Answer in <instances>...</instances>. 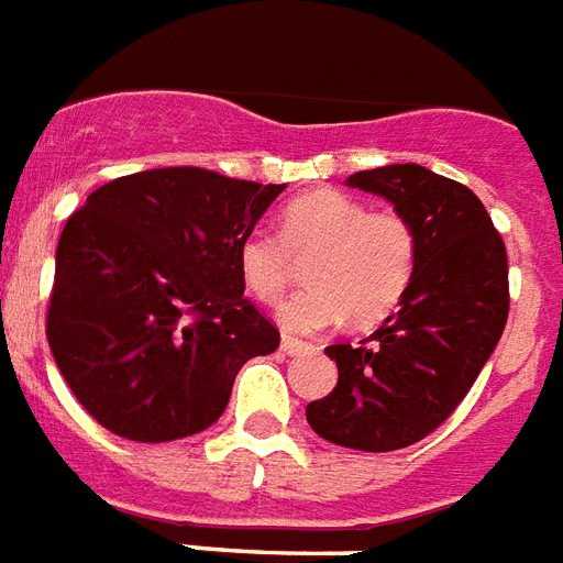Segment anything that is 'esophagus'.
Masks as SVG:
<instances>
[{"label": "esophagus", "mask_w": 563, "mask_h": 563, "mask_svg": "<svg viewBox=\"0 0 563 563\" xmlns=\"http://www.w3.org/2000/svg\"><path fill=\"white\" fill-rule=\"evenodd\" d=\"M283 353H289V356H298V353H307L312 351V344L300 342V339H295V335H283Z\"/></svg>", "instance_id": "1"}]
</instances>
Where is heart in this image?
Masks as SVG:
<instances>
[{"label": "heart", "instance_id": "1", "mask_svg": "<svg viewBox=\"0 0 563 563\" xmlns=\"http://www.w3.org/2000/svg\"><path fill=\"white\" fill-rule=\"evenodd\" d=\"M307 263L309 286L280 309L295 333H318L351 316L374 324L400 307L418 265V233L397 210L368 203L339 189H312L286 203L280 236L251 230L236 251L247 291L277 303Z\"/></svg>", "mask_w": 563, "mask_h": 563}]
</instances>
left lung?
<instances>
[{"label": "left lung", "instance_id": "8db88e82", "mask_svg": "<svg viewBox=\"0 0 563 563\" xmlns=\"http://www.w3.org/2000/svg\"><path fill=\"white\" fill-rule=\"evenodd\" d=\"M418 233L400 309L360 344H330L339 383L307 406L309 427L339 446L391 453L435 432L476 383L508 321V254L471 189L418 163L356 172Z\"/></svg>", "mask_w": 563, "mask_h": 563}]
</instances>
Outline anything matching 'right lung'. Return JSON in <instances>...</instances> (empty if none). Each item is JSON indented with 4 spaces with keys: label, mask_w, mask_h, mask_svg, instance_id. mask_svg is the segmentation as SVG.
Masks as SVG:
<instances>
[{
    "label": "right lung",
    "mask_w": 563,
    "mask_h": 563,
    "mask_svg": "<svg viewBox=\"0 0 563 563\" xmlns=\"http://www.w3.org/2000/svg\"><path fill=\"white\" fill-rule=\"evenodd\" d=\"M280 192L172 166L110 180L69 216L46 339L75 400L113 435L161 444L212 427L239 368L277 351L236 251Z\"/></svg>",
    "instance_id": "add662e5"
}]
</instances>
